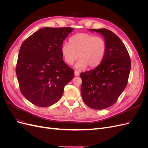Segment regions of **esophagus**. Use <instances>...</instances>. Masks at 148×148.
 Segmentation results:
<instances>
[{
  "label": "esophagus",
  "mask_w": 148,
  "mask_h": 148,
  "mask_svg": "<svg viewBox=\"0 0 148 148\" xmlns=\"http://www.w3.org/2000/svg\"><path fill=\"white\" fill-rule=\"evenodd\" d=\"M79 73L78 71H75V76H76V77H77V76H79Z\"/></svg>",
  "instance_id": "34e87169"
}]
</instances>
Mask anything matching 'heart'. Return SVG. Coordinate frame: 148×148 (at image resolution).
I'll return each mask as SVG.
<instances>
[{
	"instance_id": "obj_1",
	"label": "heart",
	"mask_w": 148,
	"mask_h": 148,
	"mask_svg": "<svg viewBox=\"0 0 148 148\" xmlns=\"http://www.w3.org/2000/svg\"><path fill=\"white\" fill-rule=\"evenodd\" d=\"M106 42L104 38L87 33L77 34L69 39V45L64 44L61 52L67 64L72 65L79 58L75 68L82 70L88 66L95 68L99 65L105 56Z\"/></svg>"
}]
</instances>
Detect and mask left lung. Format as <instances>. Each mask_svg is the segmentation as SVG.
Masks as SVG:
<instances>
[{"label":"left lung","instance_id":"8db88e82","mask_svg":"<svg viewBox=\"0 0 148 148\" xmlns=\"http://www.w3.org/2000/svg\"><path fill=\"white\" fill-rule=\"evenodd\" d=\"M101 34L106 42L101 63L92 70L81 73V94L90 108L101 110L114 105L127 86L131 69L129 53L121 39L111 31L89 29Z\"/></svg>","mask_w":148,"mask_h":148}]
</instances>
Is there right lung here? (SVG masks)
<instances>
[{
	"label": "right lung",
	"mask_w": 148,
	"mask_h": 148,
	"mask_svg": "<svg viewBox=\"0 0 148 148\" xmlns=\"http://www.w3.org/2000/svg\"><path fill=\"white\" fill-rule=\"evenodd\" d=\"M72 28H42L21 44L16 74L22 95L32 104L48 107L59 101L74 70L63 60L62 44Z\"/></svg>",
	"instance_id": "add662e5"
}]
</instances>
